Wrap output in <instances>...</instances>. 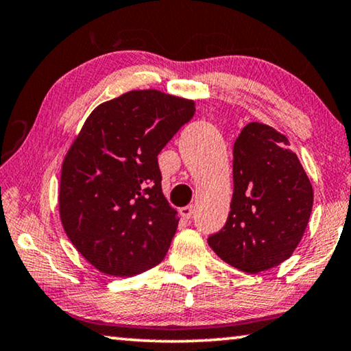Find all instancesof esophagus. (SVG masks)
<instances>
[{"label":"esophagus","instance_id":"obj_1","mask_svg":"<svg viewBox=\"0 0 351 351\" xmlns=\"http://www.w3.org/2000/svg\"><path fill=\"white\" fill-rule=\"evenodd\" d=\"M180 217L183 218V219H190V218H193V213H194V207L193 206H186V207H182L180 210Z\"/></svg>","mask_w":351,"mask_h":351}]
</instances>
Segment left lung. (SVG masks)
<instances>
[{
	"instance_id": "left-lung-1",
	"label": "left lung",
	"mask_w": 351,
	"mask_h": 351,
	"mask_svg": "<svg viewBox=\"0 0 351 351\" xmlns=\"http://www.w3.org/2000/svg\"><path fill=\"white\" fill-rule=\"evenodd\" d=\"M289 139L251 122L234 144V194L224 228L208 245L245 273L278 267L303 239L314 202L309 177Z\"/></svg>"
}]
</instances>
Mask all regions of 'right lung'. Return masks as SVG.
I'll list each match as a JSON object with an SVG mask.
<instances>
[{
  "label": "right lung",
  "instance_id": "add662e5",
  "mask_svg": "<svg viewBox=\"0 0 351 351\" xmlns=\"http://www.w3.org/2000/svg\"><path fill=\"white\" fill-rule=\"evenodd\" d=\"M194 111L193 100L130 90L97 106L70 145L59 217L99 271L128 278L165 258L179 218L161 191L157 157Z\"/></svg>",
  "mask_w": 351,
  "mask_h": 351
}]
</instances>
